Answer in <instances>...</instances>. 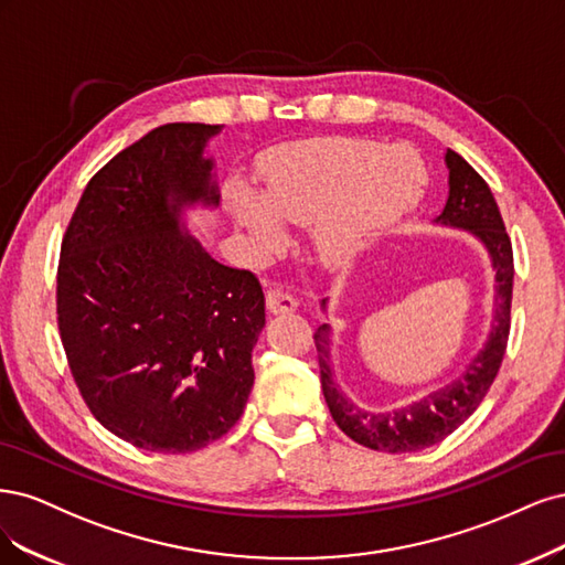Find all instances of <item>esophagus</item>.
<instances>
[{
    "label": "esophagus",
    "instance_id": "34e87169",
    "mask_svg": "<svg viewBox=\"0 0 565 565\" xmlns=\"http://www.w3.org/2000/svg\"><path fill=\"white\" fill-rule=\"evenodd\" d=\"M265 305L271 315H288L298 309V300L294 296L284 294L281 288H269L265 294Z\"/></svg>",
    "mask_w": 565,
    "mask_h": 565
}]
</instances>
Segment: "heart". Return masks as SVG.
<instances>
[{"instance_id": "b5f03b06", "label": "heart", "mask_w": 565, "mask_h": 565, "mask_svg": "<svg viewBox=\"0 0 565 565\" xmlns=\"http://www.w3.org/2000/svg\"><path fill=\"white\" fill-rule=\"evenodd\" d=\"M263 202L230 190V209L265 250L284 244V225L312 227L317 256L329 267H352L404 221L425 185L420 159L373 142L333 140L296 145L271 154L260 171Z\"/></svg>"}]
</instances>
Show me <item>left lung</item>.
Instances as JSON below:
<instances>
[{
	"label": "left lung",
	"mask_w": 565,
	"mask_h": 565,
	"mask_svg": "<svg viewBox=\"0 0 565 565\" xmlns=\"http://www.w3.org/2000/svg\"><path fill=\"white\" fill-rule=\"evenodd\" d=\"M448 199L434 223L471 232L486 246L495 269V309L490 335L483 350L469 363L467 371L434 390L420 402L392 411H363L344 396L333 380L331 369V326L323 323L315 333L319 352L321 390L335 425L352 441L382 452H415L444 441L467 417L479 408L483 396L502 366L509 340V315H512L514 253L493 192L486 180L458 154L446 152ZM326 307V300H323Z\"/></svg>",
	"instance_id": "left-lung-1"
}]
</instances>
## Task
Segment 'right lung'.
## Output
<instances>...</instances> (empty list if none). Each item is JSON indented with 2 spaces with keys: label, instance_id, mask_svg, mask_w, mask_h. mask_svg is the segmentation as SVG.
Instances as JSON below:
<instances>
[{
  "label": "right lung",
  "instance_id": "add662e5",
  "mask_svg": "<svg viewBox=\"0 0 565 565\" xmlns=\"http://www.w3.org/2000/svg\"><path fill=\"white\" fill-rule=\"evenodd\" d=\"M211 124H163L88 180L63 236L58 331L96 420L152 452L206 448L239 420L263 286L215 263L183 209L217 206Z\"/></svg>",
  "mask_w": 565,
  "mask_h": 565
}]
</instances>
